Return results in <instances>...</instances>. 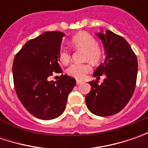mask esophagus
<instances>
[{
	"label": "esophagus",
	"instance_id": "1",
	"mask_svg": "<svg viewBox=\"0 0 148 148\" xmlns=\"http://www.w3.org/2000/svg\"><path fill=\"white\" fill-rule=\"evenodd\" d=\"M76 83H77V85H79V84L82 83V81H80V80H77V82H76Z\"/></svg>",
	"mask_w": 148,
	"mask_h": 148
}]
</instances>
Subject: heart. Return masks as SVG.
<instances>
[{"mask_svg": "<svg viewBox=\"0 0 148 148\" xmlns=\"http://www.w3.org/2000/svg\"><path fill=\"white\" fill-rule=\"evenodd\" d=\"M71 46L76 49L83 50V60L90 61L92 63H98L102 58V49L96 43L95 38L87 32H79L71 39ZM59 61L62 64H67L71 59L68 50L62 49L58 56ZM90 71V66L88 63H75L66 69V73L70 77L82 80Z\"/></svg>", "mask_w": 148, "mask_h": 148, "instance_id": "heart-1", "label": "heart"}]
</instances>
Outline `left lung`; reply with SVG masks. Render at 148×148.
Returning <instances> with one entry per match:
<instances>
[{"label": "left lung", "instance_id": "left-lung-1", "mask_svg": "<svg viewBox=\"0 0 148 148\" xmlns=\"http://www.w3.org/2000/svg\"><path fill=\"white\" fill-rule=\"evenodd\" d=\"M103 43L105 60L94 71V77L105 74L104 82H89L86 106L98 116L115 114L126 106L134 94L138 75V60L128 43L110 30L96 34Z\"/></svg>", "mask_w": 148, "mask_h": 148}]
</instances>
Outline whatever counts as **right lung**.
Returning a JSON list of instances; mask_svg holds the SVG:
<instances>
[{"label": "right lung", "instance_id": "obj_1", "mask_svg": "<svg viewBox=\"0 0 148 148\" xmlns=\"http://www.w3.org/2000/svg\"><path fill=\"white\" fill-rule=\"evenodd\" d=\"M65 34L44 32L29 40L15 55L13 62L14 89L22 105L32 115L43 120L59 117L65 110L68 95L76 80L62 75L49 81L53 72L61 73L59 52Z\"/></svg>", "mask_w": 148, "mask_h": 148}]
</instances>
